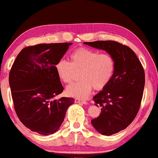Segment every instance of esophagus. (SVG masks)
<instances>
[{"label":"esophagus","mask_w":158,"mask_h":158,"mask_svg":"<svg viewBox=\"0 0 158 158\" xmlns=\"http://www.w3.org/2000/svg\"><path fill=\"white\" fill-rule=\"evenodd\" d=\"M75 103H79V104H88V102L86 101V100H81V99H75Z\"/></svg>","instance_id":"1"}]
</instances>
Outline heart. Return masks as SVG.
I'll use <instances>...</instances> for the list:
<instances>
[{"mask_svg":"<svg viewBox=\"0 0 158 158\" xmlns=\"http://www.w3.org/2000/svg\"><path fill=\"white\" fill-rule=\"evenodd\" d=\"M70 62L59 60L55 68L60 80L67 84L73 81L76 71L80 70L81 80L67 88V94L73 98L85 99L93 88L97 91L103 89L115 72V63L112 55L89 48H77L70 54Z\"/></svg>","mask_w":158,"mask_h":158,"instance_id":"heart-1","label":"heart"}]
</instances>
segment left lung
I'll return each instance as SVG.
<instances>
[{"mask_svg":"<svg viewBox=\"0 0 158 158\" xmlns=\"http://www.w3.org/2000/svg\"><path fill=\"white\" fill-rule=\"evenodd\" d=\"M113 57L115 72L108 85L94 97L101 113L91 120L94 127L106 136L125 129L139 110L145 86V72L140 60L128 46L113 40L85 42Z\"/></svg>","mask_w":158,"mask_h":158,"instance_id":"1","label":"left lung"}]
</instances>
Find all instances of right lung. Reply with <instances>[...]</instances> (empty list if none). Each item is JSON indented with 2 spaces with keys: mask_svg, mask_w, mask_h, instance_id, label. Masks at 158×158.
<instances>
[{
  "mask_svg": "<svg viewBox=\"0 0 158 158\" xmlns=\"http://www.w3.org/2000/svg\"><path fill=\"white\" fill-rule=\"evenodd\" d=\"M71 43H43L24 48L9 75L14 109L21 122L42 135L56 132L61 125L72 98H54L64 91L55 65Z\"/></svg>",
  "mask_w": 158,
  "mask_h": 158,
  "instance_id": "obj_1",
  "label": "right lung"
}]
</instances>
